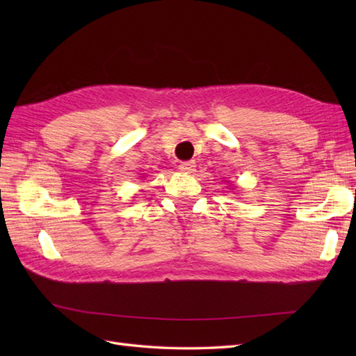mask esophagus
<instances>
[{"label": "esophagus", "mask_w": 356, "mask_h": 356, "mask_svg": "<svg viewBox=\"0 0 356 356\" xmlns=\"http://www.w3.org/2000/svg\"><path fill=\"white\" fill-rule=\"evenodd\" d=\"M179 170L185 172V174H191L195 170V162L194 161H185V162H180L179 165Z\"/></svg>", "instance_id": "obj_1"}]
</instances>
